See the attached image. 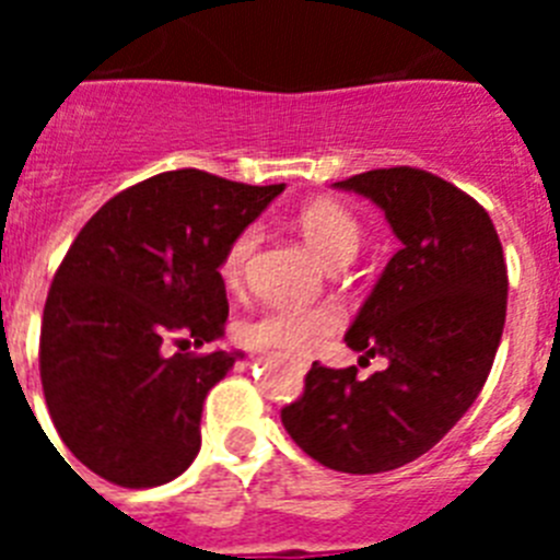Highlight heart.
<instances>
[{
    "mask_svg": "<svg viewBox=\"0 0 560 560\" xmlns=\"http://www.w3.org/2000/svg\"><path fill=\"white\" fill-rule=\"evenodd\" d=\"M294 221L311 249L330 269H339L359 255L364 226L350 207L330 199L311 201V205L300 207ZM257 244H260V226L257 224L244 226L232 235L219 266L221 280L226 285H237L244 280ZM339 328L341 314L336 308H271L257 319L241 325V339L249 348L275 350V353L291 355V359H305L314 350H319V345Z\"/></svg>",
    "mask_w": 560,
    "mask_h": 560,
    "instance_id": "1",
    "label": "heart"
}]
</instances>
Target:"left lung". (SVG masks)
Instances as JSON below:
<instances>
[{"label": "left lung", "instance_id": "8db88e82", "mask_svg": "<svg viewBox=\"0 0 560 560\" xmlns=\"http://www.w3.org/2000/svg\"><path fill=\"white\" fill-rule=\"evenodd\" d=\"M336 187L373 199L400 241L345 336L387 368L355 378L314 361L280 420L325 468L381 474L427 454L477 400L502 339L508 266L485 207L434 173L378 167Z\"/></svg>", "mask_w": 560, "mask_h": 560}]
</instances>
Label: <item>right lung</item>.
<instances>
[{
  "label": "right lung",
  "instance_id": "add662e5",
  "mask_svg": "<svg viewBox=\"0 0 560 560\" xmlns=\"http://www.w3.org/2000/svg\"><path fill=\"white\" fill-rule=\"evenodd\" d=\"M283 187L165 171L78 232L44 303L38 370L49 418L89 471L153 488L199 454L201 404L241 353L187 348L224 334L221 257Z\"/></svg>",
  "mask_w": 560,
  "mask_h": 560
}]
</instances>
